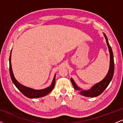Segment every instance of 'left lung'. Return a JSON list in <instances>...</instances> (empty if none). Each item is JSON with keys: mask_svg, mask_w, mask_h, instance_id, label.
Segmentation results:
<instances>
[{"mask_svg": "<svg viewBox=\"0 0 123 123\" xmlns=\"http://www.w3.org/2000/svg\"><path fill=\"white\" fill-rule=\"evenodd\" d=\"M104 37H105L106 42L107 46L108 47L109 51L110 54V65H109V69L108 72L107 74L104 77L103 79L99 82L96 83V84L93 85L88 90H83L79 87L72 78H70V81L72 83L73 86L74 87V88L76 90L79 91L80 94L81 95L85 96V97H95L99 95L104 92V90L107 88L110 82L111 81V79L113 78L114 73V69H115V63H114V58H113V54L111 48L110 46L109 43L108 39L107 38L106 35L104 33Z\"/></svg>", "mask_w": 123, "mask_h": 123, "instance_id": "obj_1", "label": "left lung"}]
</instances>
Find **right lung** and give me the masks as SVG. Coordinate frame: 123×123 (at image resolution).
Returning a JSON list of instances; mask_svg holds the SVG:
<instances>
[{
	"instance_id": "obj_1",
	"label": "right lung",
	"mask_w": 123,
	"mask_h": 123,
	"mask_svg": "<svg viewBox=\"0 0 123 123\" xmlns=\"http://www.w3.org/2000/svg\"><path fill=\"white\" fill-rule=\"evenodd\" d=\"M12 51H11L10 55L9 58V69H10V77L13 84L15 86V87L18 89V90L21 91L22 94L24 95L25 97H28L29 98H40V97H44L47 95L50 92H51L52 90H53L54 87L55 83V74L53 81H52L51 84L50 86L46 88L42 89V90H35V89L28 87L25 86L21 83H19L16 79L15 78L14 75L12 72V63H11V58H12Z\"/></svg>"
}]
</instances>
